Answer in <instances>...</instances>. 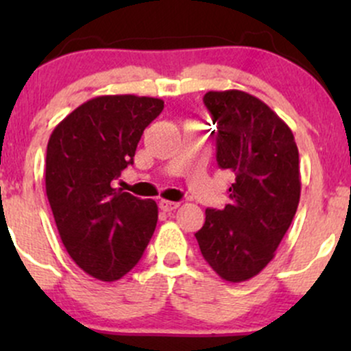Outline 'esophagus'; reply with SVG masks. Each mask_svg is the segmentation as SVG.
Returning <instances> with one entry per match:
<instances>
[{
    "mask_svg": "<svg viewBox=\"0 0 351 351\" xmlns=\"http://www.w3.org/2000/svg\"><path fill=\"white\" fill-rule=\"evenodd\" d=\"M158 206H160V209H163V211H175L176 208L180 206V203H175V201H168V199H162L158 203Z\"/></svg>",
    "mask_w": 351,
    "mask_h": 351,
    "instance_id": "obj_1",
    "label": "esophagus"
}]
</instances>
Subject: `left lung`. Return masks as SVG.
<instances>
[{
	"label": "left lung",
	"mask_w": 351,
	"mask_h": 351,
	"mask_svg": "<svg viewBox=\"0 0 351 351\" xmlns=\"http://www.w3.org/2000/svg\"><path fill=\"white\" fill-rule=\"evenodd\" d=\"M216 123V162L231 170L224 209H206L196 232L201 254L221 279L244 282L276 256L300 199L299 150L291 128L263 100L243 90L208 92Z\"/></svg>",
	"instance_id": "obj_1"
}]
</instances>
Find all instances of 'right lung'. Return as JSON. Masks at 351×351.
Instances as JSON below:
<instances>
[{
	"label": "right lung",
	"instance_id": "obj_1",
	"mask_svg": "<svg viewBox=\"0 0 351 351\" xmlns=\"http://www.w3.org/2000/svg\"><path fill=\"white\" fill-rule=\"evenodd\" d=\"M163 100L100 95L71 112L51 134L46 193L60 239L74 263L104 282L122 279L138 264L158 221L153 199L110 183L134 165L143 130Z\"/></svg>",
	"mask_w": 351,
	"mask_h": 351
}]
</instances>
